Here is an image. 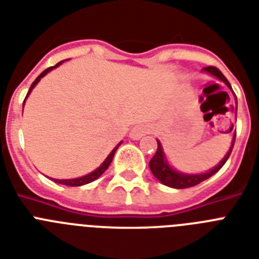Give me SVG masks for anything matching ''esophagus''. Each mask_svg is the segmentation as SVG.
Instances as JSON below:
<instances>
[{"instance_id": "obj_1", "label": "esophagus", "mask_w": 259, "mask_h": 259, "mask_svg": "<svg viewBox=\"0 0 259 259\" xmlns=\"http://www.w3.org/2000/svg\"><path fill=\"white\" fill-rule=\"evenodd\" d=\"M148 127L144 124H138V125H134L130 132V138L134 139V140H139V139H142L143 136L148 134Z\"/></svg>"}]
</instances>
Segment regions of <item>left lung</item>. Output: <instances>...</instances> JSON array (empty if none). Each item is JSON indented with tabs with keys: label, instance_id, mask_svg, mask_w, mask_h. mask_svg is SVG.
Here are the masks:
<instances>
[{
	"label": "left lung",
	"instance_id": "8db88e82",
	"mask_svg": "<svg viewBox=\"0 0 259 259\" xmlns=\"http://www.w3.org/2000/svg\"><path fill=\"white\" fill-rule=\"evenodd\" d=\"M204 71L209 72L210 75L220 79L221 82L225 83L226 86L232 90V86H230V83L228 82V79L224 76V74H222L217 67L208 66V67L204 68ZM232 130H230V131H232ZM234 142H236V132H234V136H233V142H232V145H230L229 151H228V153L225 155V157H224V159H222L221 161L214 166V168H211L210 170H208V172H205V173L189 175V173H183V172H179V170L176 169H173L172 166L168 164V161H166L165 153H164L163 151L161 143L157 140V151H156L155 156H153L152 159H151V161H149V168H151V170H152L153 176H155L160 183L166 185V187L175 188V189H184V188L194 187V185L202 183V181L209 179V177H211L214 173H217L220 169H221L222 166H224V164L226 163V160L229 159L230 153H232L233 145H234Z\"/></svg>",
	"mask_w": 259,
	"mask_h": 259
}]
</instances>
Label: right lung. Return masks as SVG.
<instances>
[{
    "instance_id": "obj_1",
    "label": "right lung",
    "mask_w": 259,
    "mask_h": 259,
    "mask_svg": "<svg viewBox=\"0 0 259 259\" xmlns=\"http://www.w3.org/2000/svg\"><path fill=\"white\" fill-rule=\"evenodd\" d=\"M61 63H63V61L59 62V63H57V65L53 66V67L46 68V70H45L44 72H40V75H38V78L35 79V80H34V82H33V84L30 86V90H29V93H27L26 98H27V96H29V94L31 93V90H33L34 87L37 86V83L39 82L40 78H44V76L46 75L48 72H50L51 70H53V68L58 67V66L61 65ZM26 98H25V99H26ZM23 103H25V102H23ZM120 144H121V142L119 143V144H117L116 147H115V148L112 149V151H111L110 155L107 156V159L104 160V161H103V163H102V165H100L99 168H96L95 170H93V172L89 173V175H86V176L78 177V179H70V180H58V179H51V180L55 181V183H58V184H63V185H67V187H82V185H86V184H89V183H93V181H95L96 179H99V177L102 176V175H103V173H104V170H106L107 168L110 166L111 161H112V159H114L115 152H116V149L119 148V145H120Z\"/></svg>"
}]
</instances>
